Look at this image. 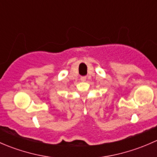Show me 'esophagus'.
<instances>
[{
	"label": "esophagus",
	"instance_id": "1",
	"mask_svg": "<svg viewBox=\"0 0 157 157\" xmlns=\"http://www.w3.org/2000/svg\"><path fill=\"white\" fill-rule=\"evenodd\" d=\"M80 80H81V81H85L86 80V76H82V77H80Z\"/></svg>",
	"mask_w": 157,
	"mask_h": 157
}]
</instances>
